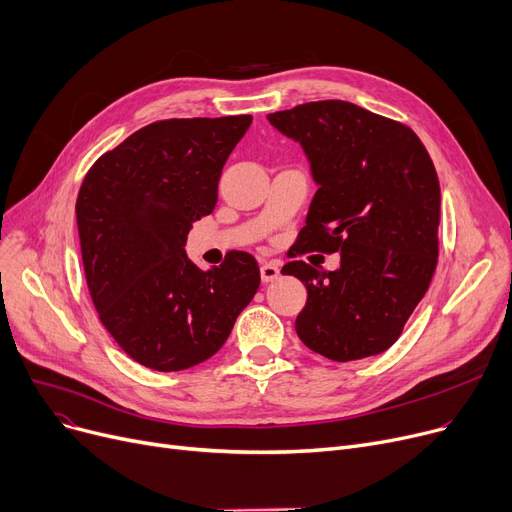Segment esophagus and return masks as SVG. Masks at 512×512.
Wrapping results in <instances>:
<instances>
[{
	"label": "esophagus",
	"instance_id": "esophagus-1",
	"mask_svg": "<svg viewBox=\"0 0 512 512\" xmlns=\"http://www.w3.org/2000/svg\"><path fill=\"white\" fill-rule=\"evenodd\" d=\"M279 275H281L279 266L273 264V262H264L260 266V279H262V283H273L275 279H279Z\"/></svg>",
	"mask_w": 512,
	"mask_h": 512
}]
</instances>
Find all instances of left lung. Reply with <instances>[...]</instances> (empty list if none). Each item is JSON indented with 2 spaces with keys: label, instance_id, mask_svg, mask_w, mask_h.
<instances>
[{
  "label": "left lung",
  "instance_id": "obj_1",
  "mask_svg": "<svg viewBox=\"0 0 512 512\" xmlns=\"http://www.w3.org/2000/svg\"><path fill=\"white\" fill-rule=\"evenodd\" d=\"M266 118L302 145L319 185L298 254H342L329 273L302 260L283 266L308 289L296 333L335 362L381 354L396 344L437 264L442 193L425 145L406 125L342 100Z\"/></svg>",
  "mask_w": 512,
  "mask_h": 512
}]
</instances>
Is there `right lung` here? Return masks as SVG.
<instances>
[{"instance_id": "right-lung-1", "label": "right lung", "mask_w": 512, "mask_h": 512, "mask_svg": "<svg viewBox=\"0 0 512 512\" xmlns=\"http://www.w3.org/2000/svg\"><path fill=\"white\" fill-rule=\"evenodd\" d=\"M250 125V114L158 120L97 158L83 179L77 225L89 294L116 344L143 367L170 373L208 360L258 291L252 254L233 252L210 271L185 254Z\"/></svg>"}]
</instances>
